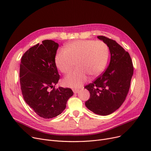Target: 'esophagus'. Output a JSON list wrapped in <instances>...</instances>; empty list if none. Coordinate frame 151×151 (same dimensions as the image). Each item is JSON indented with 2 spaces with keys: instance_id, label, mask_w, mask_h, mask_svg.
I'll use <instances>...</instances> for the list:
<instances>
[{
  "instance_id": "esophagus-1",
  "label": "esophagus",
  "mask_w": 151,
  "mask_h": 151,
  "mask_svg": "<svg viewBox=\"0 0 151 151\" xmlns=\"http://www.w3.org/2000/svg\"><path fill=\"white\" fill-rule=\"evenodd\" d=\"M73 91L74 93H78L79 92H80V90L77 89H73Z\"/></svg>"
}]
</instances>
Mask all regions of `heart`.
<instances>
[{
  "instance_id": "obj_1",
  "label": "heart",
  "mask_w": 151,
  "mask_h": 151,
  "mask_svg": "<svg viewBox=\"0 0 151 151\" xmlns=\"http://www.w3.org/2000/svg\"><path fill=\"white\" fill-rule=\"evenodd\" d=\"M109 48L104 42L77 40L65 45L55 55V62L58 68L67 75L72 70L74 63L77 68L64 79L63 83L69 87L81 86L88 78L100 75L105 68L108 58Z\"/></svg>"
}]
</instances>
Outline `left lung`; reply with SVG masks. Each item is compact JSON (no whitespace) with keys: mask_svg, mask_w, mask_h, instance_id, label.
I'll list each match as a JSON object with an SVG mask.
<instances>
[{"mask_svg":"<svg viewBox=\"0 0 151 151\" xmlns=\"http://www.w3.org/2000/svg\"><path fill=\"white\" fill-rule=\"evenodd\" d=\"M109 47L111 60L103 74L84 88L90 92L85 103L93 113L106 116L120 108L130 87L133 65L129 53L115 40L105 36H98Z\"/></svg>","mask_w":151,"mask_h":151,"instance_id":"8db88e82","label":"left lung"}]
</instances>
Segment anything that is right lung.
I'll return each mask as SVG.
<instances>
[{
    "instance_id": "1",
    "label": "right lung",
    "mask_w": 151,
    "mask_h": 151,
    "mask_svg": "<svg viewBox=\"0 0 151 151\" xmlns=\"http://www.w3.org/2000/svg\"><path fill=\"white\" fill-rule=\"evenodd\" d=\"M58 47V43L45 40L42 44L30 47L23 54L20 63L19 80L24 100L37 114L45 119L61 114L73 95L70 88H55L60 78L55 62Z\"/></svg>"
}]
</instances>
